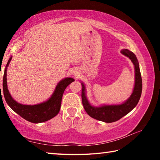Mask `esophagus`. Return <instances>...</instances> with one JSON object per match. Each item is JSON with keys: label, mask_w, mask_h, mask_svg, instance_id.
<instances>
[{"label": "esophagus", "mask_w": 160, "mask_h": 160, "mask_svg": "<svg viewBox=\"0 0 160 160\" xmlns=\"http://www.w3.org/2000/svg\"><path fill=\"white\" fill-rule=\"evenodd\" d=\"M74 74H76V73H75V72H74Z\"/></svg>", "instance_id": "obj_1"}]
</instances>
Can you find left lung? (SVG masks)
I'll list each match as a JSON object with an SVG mask.
<instances>
[{
  "label": "left lung",
  "mask_w": 160,
  "mask_h": 160,
  "mask_svg": "<svg viewBox=\"0 0 160 160\" xmlns=\"http://www.w3.org/2000/svg\"><path fill=\"white\" fill-rule=\"evenodd\" d=\"M123 55L131 59L135 66V85L131 97L125 102L116 105H103L95 107L92 106L87 99L85 87L82 82V102L84 109L89 116L97 120L106 123H112L119 120L135 107L138 103L142 93V78L140 74L138 61L135 54L128 49L121 51Z\"/></svg>",
  "instance_id": "left-lung-1"
}]
</instances>
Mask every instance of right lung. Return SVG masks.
Returning a JSON list of instances; mask_svg holds the SVG:
<instances>
[{"label": "right lung", "instance_id": "add662e5", "mask_svg": "<svg viewBox=\"0 0 160 160\" xmlns=\"http://www.w3.org/2000/svg\"><path fill=\"white\" fill-rule=\"evenodd\" d=\"M11 59L12 57H10L5 66L3 80H2V91H3L5 99L8 106L21 117L31 123H42L50 120L51 118L56 116L60 111L62 97H63L65 90L75 80L72 78H66L61 80L56 85L53 94L47 101L36 105L22 104L12 99L8 89L7 68Z\"/></svg>", "mask_w": 160, "mask_h": 160}]
</instances>
